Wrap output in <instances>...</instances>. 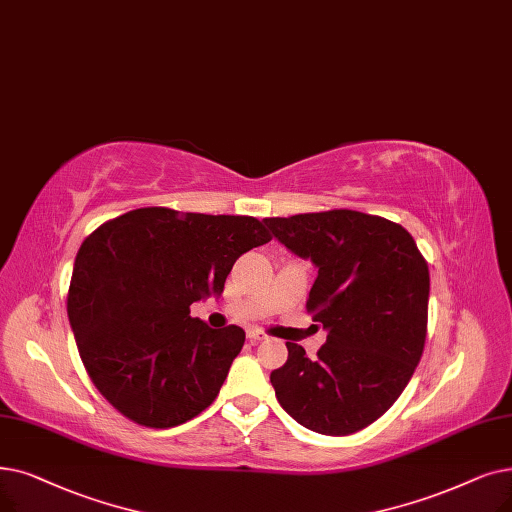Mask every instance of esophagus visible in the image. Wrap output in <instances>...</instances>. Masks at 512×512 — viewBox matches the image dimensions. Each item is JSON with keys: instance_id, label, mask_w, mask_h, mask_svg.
Masks as SVG:
<instances>
[{"instance_id": "1", "label": "esophagus", "mask_w": 512, "mask_h": 512, "mask_svg": "<svg viewBox=\"0 0 512 512\" xmlns=\"http://www.w3.org/2000/svg\"><path fill=\"white\" fill-rule=\"evenodd\" d=\"M247 337H249V341H253V343H261V341L268 339V335H265V332L259 330V328H249V330H247Z\"/></svg>"}]
</instances>
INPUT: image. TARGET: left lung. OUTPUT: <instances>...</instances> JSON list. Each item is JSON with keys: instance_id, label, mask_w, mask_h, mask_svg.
Here are the masks:
<instances>
[{"instance_id": "obj_1", "label": "left lung", "mask_w": 512, "mask_h": 512, "mask_svg": "<svg viewBox=\"0 0 512 512\" xmlns=\"http://www.w3.org/2000/svg\"><path fill=\"white\" fill-rule=\"evenodd\" d=\"M263 224L318 268L307 311L328 332L316 360L286 343V364L270 374L278 402L309 431H362L402 395L425 349L427 261L402 226L360 211L268 217Z\"/></svg>"}]
</instances>
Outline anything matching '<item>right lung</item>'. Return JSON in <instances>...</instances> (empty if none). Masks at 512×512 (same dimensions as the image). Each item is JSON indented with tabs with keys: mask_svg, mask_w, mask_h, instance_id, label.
I'll return each mask as SVG.
<instances>
[{
	"mask_svg": "<svg viewBox=\"0 0 512 512\" xmlns=\"http://www.w3.org/2000/svg\"><path fill=\"white\" fill-rule=\"evenodd\" d=\"M270 238L255 217L146 207L83 240L66 311L87 374L123 416L169 429L213 404L244 330L209 328L190 305L224 293L234 261Z\"/></svg>",
	"mask_w": 512,
	"mask_h": 512,
	"instance_id": "right-lung-1",
	"label": "right lung"
}]
</instances>
